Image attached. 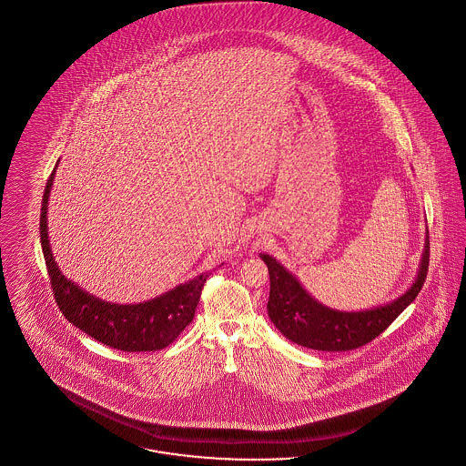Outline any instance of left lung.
<instances>
[{
  "instance_id": "obj_1",
  "label": "left lung",
  "mask_w": 466,
  "mask_h": 466,
  "mask_svg": "<svg viewBox=\"0 0 466 466\" xmlns=\"http://www.w3.org/2000/svg\"><path fill=\"white\" fill-rule=\"evenodd\" d=\"M268 267V317L289 341L322 352L354 350L381 335L421 291L429 274L430 239L427 234L418 278L410 289L389 305L362 312L333 310L312 299L293 274L268 255H260Z\"/></svg>"
}]
</instances>
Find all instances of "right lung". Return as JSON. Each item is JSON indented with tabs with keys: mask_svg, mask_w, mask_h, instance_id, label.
I'll return each mask as SVG.
<instances>
[{
	"mask_svg": "<svg viewBox=\"0 0 466 466\" xmlns=\"http://www.w3.org/2000/svg\"><path fill=\"white\" fill-rule=\"evenodd\" d=\"M56 169L52 171L43 192L39 238L60 312L76 328L116 350L154 352L165 349L194 319L209 272L177 286L157 299L137 305L109 303L83 291L73 280L62 276L50 249L46 213Z\"/></svg>",
	"mask_w": 466,
	"mask_h": 466,
	"instance_id": "1",
	"label": "right lung"
}]
</instances>
